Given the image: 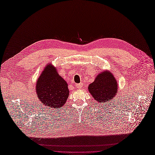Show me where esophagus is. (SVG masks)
Here are the masks:
<instances>
[{"mask_svg": "<svg viewBox=\"0 0 155 155\" xmlns=\"http://www.w3.org/2000/svg\"><path fill=\"white\" fill-rule=\"evenodd\" d=\"M83 86V83H78V84H76V87H77V88H81Z\"/></svg>", "mask_w": 155, "mask_h": 155, "instance_id": "1", "label": "esophagus"}]
</instances>
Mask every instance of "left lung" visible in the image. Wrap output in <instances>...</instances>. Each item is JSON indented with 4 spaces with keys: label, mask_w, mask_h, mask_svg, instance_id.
Returning a JSON list of instances; mask_svg holds the SVG:
<instances>
[{
    "label": "left lung",
    "mask_w": 155,
    "mask_h": 155,
    "mask_svg": "<svg viewBox=\"0 0 155 155\" xmlns=\"http://www.w3.org/2000/svg\"><path fill=\"white\" fill-rule=\"evenodd\" d=\"M118 83L116 78L110 71L105 70L96 76L93 83L88 87L91 96L98 103L105 104L116 97L118 93Z\"/></svg>",
    "instance_id": "left-lung-1"
}]
</instances>
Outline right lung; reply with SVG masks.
<instances>
[{"instance_id": "1", "label": "right lung", "mask_w": 155, "mask_h": 155, "mask_svg": "<svg viewBox=\"0 0 155 155\" xmlns=\"http://www.w3.org/2000/svg\"><path fill=\"white\" fill-rule=\"evenodd\" d=\"M35 91L38 101L48 108H62L70 93L67 81L51 63L42 69L37 79Z\"/></svg>"}]
</instances>
